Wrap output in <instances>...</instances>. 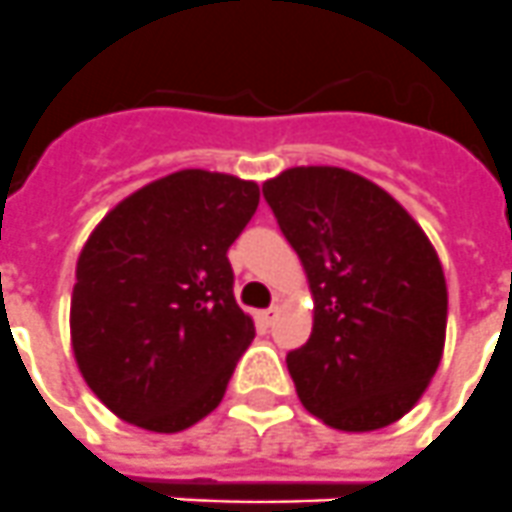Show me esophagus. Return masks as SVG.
<instances>
[{
    "label": "esophagus",
    "mask_w": 512,
    "mask_h": 512,
    "mask_svg": "<svg viewBox=\"0 0 512 512\" xmlns=\"http://www.w3.org/2000/svg\"><path fill=\"white\" fill-rule=\"evenodd\" d=\"M277 315H279V307L277 305H271V307H266V310L259 312V318H261V323H264V325L274 323V320H277Z\"/></svg>",
    "instance_id": "1"
}]
</instances>
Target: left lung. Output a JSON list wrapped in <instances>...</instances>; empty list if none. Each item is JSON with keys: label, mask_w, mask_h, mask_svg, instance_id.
<instances>
[{"label": "left lung", "mask_w": 512, "mask_h": 512, "mask_svg": "<svg viewBox=\"0 0 512 512\" xmlns=\"http://www.w3.org/2000/svg\"><path fill=\"white\" fill-rule=\"evenodd\" d=\"M312 292V333L287 354L307 413L346 433L413 410L443 356L449 292L410 212L354 171L295 166L264 184Z\"/></svg>", "instance_id": "8db88e82"}]
</instances>
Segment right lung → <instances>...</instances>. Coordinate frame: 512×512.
<instances>
[{
  "label": "right lung",
  "instance_id": "obj_1",
  "mask_svg": "<svg viewBox=\"0 0 512 512\" xmlns=\"http://www.w3.org/2000/svg\"><path fill=\"white\" fill-rule=\"evenodd\" d=\"M256 207V182L182 169L125 197L92 230L76 261L71 348L120 420L179 433L220 405L256 336L228 261Z\"/></svg>",
  "mask_w": 512,
  "mask_h": 512
}]
</instances>
